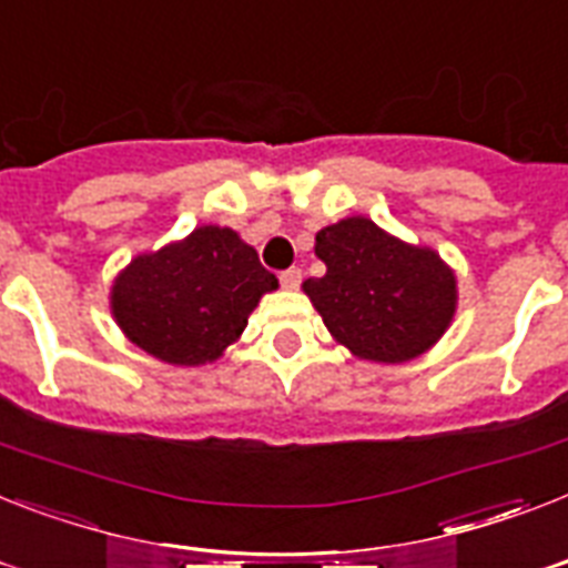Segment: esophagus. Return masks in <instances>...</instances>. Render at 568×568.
<instances>
[{
	"instance_id": "obj_1",
	"label": "esophagus",
	"mask_w": 568,
	"mask_h": 568,
	"mask_svg": "<svg viewBox=\"0 0 568 568\" xmlns=\"http://www.w3.org/2000/svg\"><path fill=\"white\" fill-rule=\"evenodd\" d=\"M280 283H283V288H288V292H292V288H300V283H303V271L300 268L283 271V274H280Z\"/></svg>"
}]
</instances>
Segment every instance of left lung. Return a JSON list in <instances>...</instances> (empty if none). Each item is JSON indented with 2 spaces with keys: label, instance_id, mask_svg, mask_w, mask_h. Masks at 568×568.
<instances>
[{
  "label": "left lung",
  "instance_id": "1",
  "mask_svg": "<svg viewBox=\"0 0 568 568\" xmlns=\"http://www.w3.org/2000/svg\"><path fill=\"white\" fill-rule=\"evenodd\" d=\"M315 253L324 276L303 283L326 329L356 356L408 362L426 353L455 315V276L428 247H412L371 219L324 227Z\"/></svg>",
  "mask_w": 568,
  "mask_h": 568
}]
</instances>
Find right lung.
I'll list each match as a JSON object with an SVG mask.
<instances>
[{"label":"right lung","instance_id":"add662e5","mask_svg":"<svg viewBox=\"0 0 568 568\" xmlns=\"http://www.w3.org/2000/svg\"><path fill=\"white\" fill-rule=\"evenodd\" d=\"M276 276L227 227H197L163 251L136 256L113 285L124 335L169 364H206L242 335Z\"/></svg>","mask_w":568,"mask_h":568}]
</instances>
